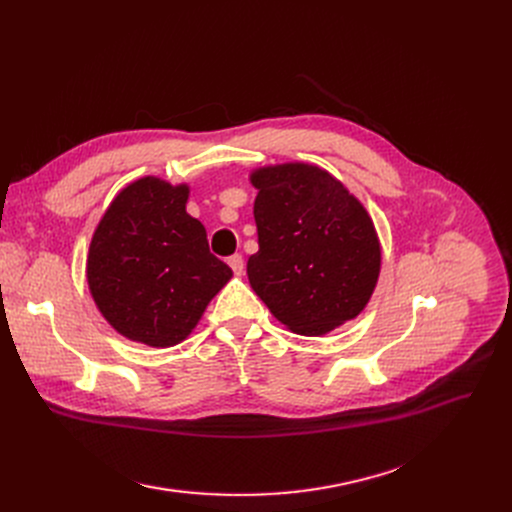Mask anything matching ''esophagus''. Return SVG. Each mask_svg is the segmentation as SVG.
Returning a JSON list of instances; mask_svg holds the SVG:
<instances>
[{
	"instance_id": "34e87169",
	"label": "esophagus",
	"mask_w": 512,
	"mask_h": 512,
	"mask_svg": "<svg viewBox=\"0 0 512 512\" xmlns=\"http://www.w3.org/2000/svg\"><path fill=\"white\" fill-rule=\"evenodd\" d=\"M228 265L232 267V272H234L236 276H240L242 272H245V259H242V255H240V253H236V255L228 257Z\"/></svg>"
}]
</instances>
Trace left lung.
<instances>
[{"label":"left lung","instance_id":"8db88e82","mask_svg":"<svg viewBox=\"0 0 512 512\" xmlns=\"http://www.w3.org/2000/svg\"><path fill=\"white\" fill-rule=\"evenodd\" d=\"M259 251L247 274L274 317L303 336L357 317L380 276L382 251L365 207L317 166L284 164L251 176Z\"/></svg>","mask_w":512,"mask_h":512}]
</instances>
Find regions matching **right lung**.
I'll use <instances>...</instances> for the list:
<instances>
[{"mask_svg":"<svg viewBox=\"0 0 512 512\" xmlns=\"http://www.w3.org/2000/svg\"><path fill=\"white\" fill-rule=\"evenodd\" d=\"M188 186L153 176L128 184L107 207L89 249L93 299L122 336L174 346L232 278L209 253L203 224L186 213Z\"/></svg>","mask_w":512,"mask_h":512,"instance_id":"right-lung-1","label":"right lung"}]
</instances>
